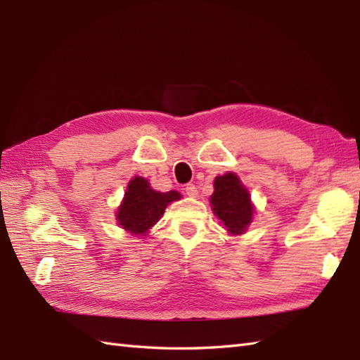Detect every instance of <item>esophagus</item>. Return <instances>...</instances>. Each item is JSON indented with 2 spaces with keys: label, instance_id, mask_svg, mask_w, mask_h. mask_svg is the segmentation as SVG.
<instances>
[{
  "label": "esophagus",
  "instance_id": "esophagus-1",
  "mask_svg": "<svg viewBox=\"0 0 360 360\" xmlns=\"http://www.w3.org/2000/svg\"><path fill=\"white\" fill-rule=\"evenodd\" d=\"M184 192H186V195H187V196H190V198H196V195H198V188L195 187V184H187V186H186V188H184Z\"/></svg>",
  "mask_w": 360,
  "mask_h": 360
}]
</instances>
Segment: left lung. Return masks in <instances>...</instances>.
Segmentation results:
<instances>
[{"mask_svg": "<svg viewBox=\"0 0 360 360\" xmlns=\"http://www.w3.org/2000/svg\"><path fill=\"white\" fill-rule=\"evenodd\" d=\"M213 187L215 192L210 196V204L217 218L233 235L246 232L254 207L250 204L249 192L241 184L238 176L233 173L218 176Z\"/></svg>", "mask_w": 360, "mask_h": 360, "instance_id": "obj_1", "label": "left lung"}]
</instances>
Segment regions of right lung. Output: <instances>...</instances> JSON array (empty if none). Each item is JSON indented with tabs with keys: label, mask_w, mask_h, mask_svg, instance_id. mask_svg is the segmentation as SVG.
<instances>
[{
	"label": "right lung",
	"mask_w": 360,
	"mask_h": 360,
	"mask_svg": "<svg viewBox=\"0 0 360 360\" xmlns=\"http://www.w3.org/2000/svg\"><path fill=\"white\" fill-rule=\"evenodd\" d=\"M181 195L174 190L160 193L153 190L147 179L136 176L129 181L124 202L119 207V224L134 235H145L162 217L170 202L179 200Z\"/></svg>",
	"instance_id": "add662e5"
}]
</instances>
